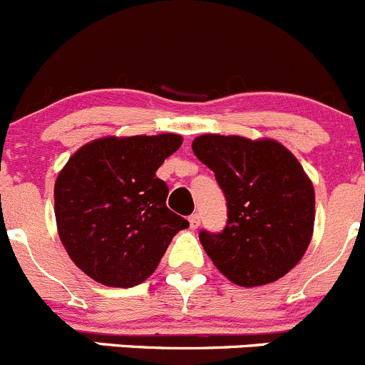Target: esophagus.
I'll return each mask as SVG.
<instances>
[{"label":"esophagus","mask_w":365,"mask_h":365,"mask_svg":"<svg viewBox=\"0 0 365 365\" xmlns=\"http://www.w3.org/2000/svg\"><path fill=\"white\" fill-rule=\"evenodd\" d=\"M189 227L192 230H196L200 227V216L198 214H192V216L189 217Z\"/></svg>","instance_id":"obj_1"}]
</instances>
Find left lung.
I'll return each instance as SVG.
<instances>
[{"label": "left lung", "instance_id": "left-lung-1", "mask_svg": "<svg viewBox=\"0 0 365 365\" xmlns=\"http://www.w3.org/2000/svg\"><path fill=\"white\" fill-rule=\"evenodd\" d=\"M192 151L227 200L223 230L200 232L217 270L248 288L288 274L304 255L315 221V192L297 158L279 142L243 136H198Z\"/></svg>", "mask_w": 365, "mask_h": 365}]
</instances>
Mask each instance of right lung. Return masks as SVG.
Listing matches in <instances>:
<instances>
[{
    "label": "right lung",
    "instance_id": "add662e5",
    "mask_svg": "<svg viewBox=\"0 0 365 365\" xmlns=\"http://www.w3.org/2000/svg\"><path fill=\"white\" fill-rule=\"evenodd\" d=\"M182 136L101 138L75 153L56 182L61 241L77 267L113 288L144 282L189 221L167 209L169 187L155 173Z\"/></svg>",
    "mask_w": 365,
    "mask_h": 365
}]
</instances>
